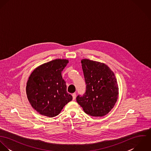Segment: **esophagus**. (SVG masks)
Returning a JSON list of instances; mask_svg holds the SVG:
<instances>
[{
	"label": "esophagus",
	"instance_id": "esophagus-1",
	"mask_svg": "<svg viewBox=\"0 0 151 151\" xmlns=\"http://www.w3.org/2000/svg\"><path fill=\"white\" fill-rule=\"evenodd\" d=\"M72 96H73V100H74V99H76V93H73Z\"/></svg>",
	"mask_w": 151,
	"mask_h": 151
}]
</instances>
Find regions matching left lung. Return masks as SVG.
Listing matches in <instances>:
<instances>
[{
  "instance_id": "obj_1",
  "label": "left lung",
  "mask_w": 151,
  "mask_h": 151,
  "mask_svg": "<svg viewBox=\"0 0 151 151\" xmlns=\"http://www.w3.org/2000/svg\"><path fill=\"white\" fill-rule=\"evenodd\" d=\"M82 68L86 92L76 100L87 114L102 117L114 107L119 96V87L114 73L107 65L84 59Z\"/></svg>"
}]
</instances>
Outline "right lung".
Segmentation results:
<instances>
[{
    "instance_id": "add662e5",
    "label": "right lung",
    "mask_w": 151,
    "mask_h": 151,
    "mask_svg": "<svg viewBox=\"0 0 151 151\" xmlns=\"http://www.w3.org/2000/svg\"><path fill=\"white\" fill-rule=\"evenodd\" d=\"M68 63L66 59H55L38 66L29 76L26 86L27 98L40 114L49 117L56 116L72 100L62 76Z\"/></svg>"
}]
</instances>
